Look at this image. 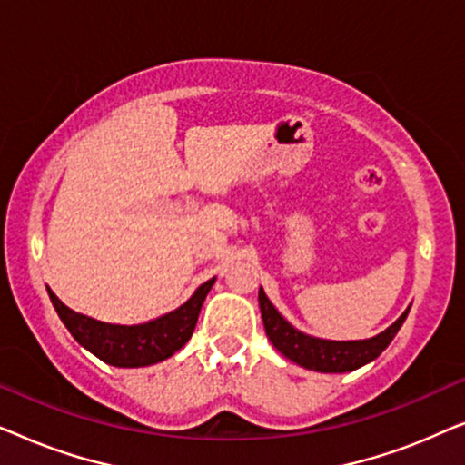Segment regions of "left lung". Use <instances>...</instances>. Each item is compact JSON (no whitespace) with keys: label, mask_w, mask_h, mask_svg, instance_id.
<instances>
[{"label":"left lung","mask_w":465,"mask_h":465,"mask_svg":"<svg viewBox=\"0 0 465 465\" xmlns=\"http://www.w3.org/2000/svg\"><path fill=\"white\" fill-rule=\"evenodd\" d=\"M258 302L260 311H262L266 336H269L272 347L288 360L296 361L298 366L317 372H351L355 368L377 360L393 341V336L398 334V330L402 328L411 309H406L385 332L372 336V339L326 341L304 334L292 326L288 320H283V315L272 307L262 288L258 292Z\"/></svg>","instance_id":"8db88e82"}]
</instances>
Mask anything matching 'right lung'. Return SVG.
<instances>
[{"instance_id": "right-lung-1", "label": "right lung", "mask_w": 465, "mask_h": 465, "mask_svg": "<svg viewBox=\"0 0 465 465\" xmlns=\"http://www.w3.org/2000/svg\"><path fill=\"white\" fill-rule=\"evenodd\" d=\"M213 283L215 277L199 285L180 309L152 322L137 323V326H118V323H105L88 315L75 313L56 298L53 290H46L61 322L65 323V328L82 347L110 366L142 368L171 358L186 345L194 332L201 307Z\"/></svg>"}]
</instances>
